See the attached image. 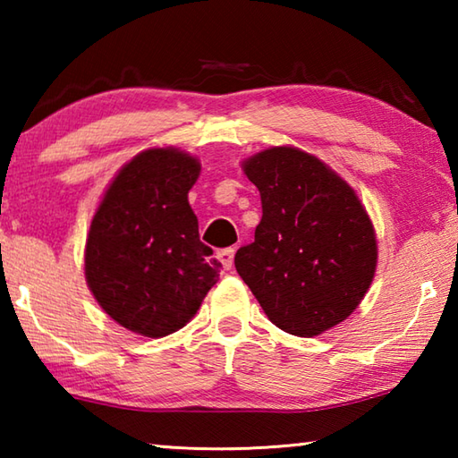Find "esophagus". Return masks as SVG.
I'll return each instance as SVG.
<instances>
[{"label":"esophagus","instance_id":"34e87169","mask_svg":"<svg viewBox=\"0 0 458 458\" xmlns=\"http://www.w3.org/2000/svg\"><path fill=\"white\" fill-rule=\"evenodd\" d=\"M216 259L220 260L224 270H230L232 262H234V248H222V250L216 252Z\"/></svg>","mask_w":458,"mask_h":458}]
</instances>
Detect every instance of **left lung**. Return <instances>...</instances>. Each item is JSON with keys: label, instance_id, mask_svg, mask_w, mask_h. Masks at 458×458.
<instances>
[{"label": "left lung", "instance_id": "left-lung-1", "mask_svg": "<svg viewBox=\"0 0 458 458\" xmlns=\"http://www.w3.org/2000/svg\"><path fill=\"white\" fill-rule=\"evenodd\" d=\"M262 220L234 265L278 329L313 337L345 321L377 265L374 224L352 185L315 155L270 147L242 161Z\"/></svg>", "mask_w": 458, "mask_h": 458}]
</instances>
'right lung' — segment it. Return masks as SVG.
I'll use <instances>...</instances> for the list:
<instances>
[{
    "mask_svg": "<svg viewBox=\"0 0 458 458\" xmlns=\"http://www.w3.org/2000/svg\"><path fill=\"white\" fill-rule=\"evenodd\" d=\"M199 161L175 147L135 155L90 222L84 276L103 311L145 337L182 329L218 283L220 262L199 242L188 193Z\"/></svg>",
    "mask_w": 458,
    "mask_h": 458,
    "instance_id": "add662e5",
    "label": "right lung"
}]
</instances>
